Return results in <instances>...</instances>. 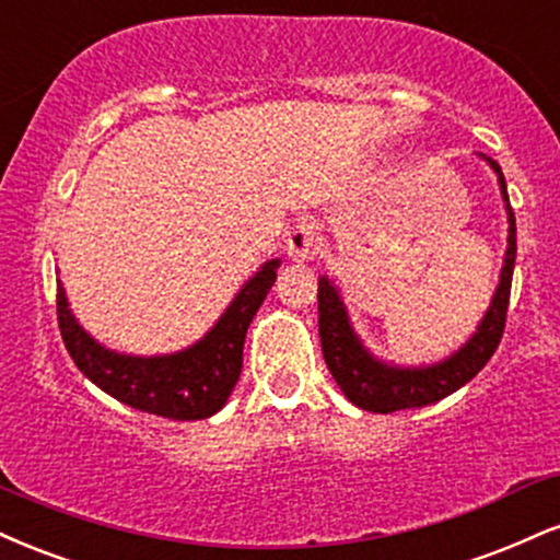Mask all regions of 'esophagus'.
<instances>
[{
	"mask_svg": "<svg viewBox=\"0 0 560 560\" xmlns=\"http://www.w3.org/2000/svg\"><path fill=\"white\" fill-rule=\"evenodd\" d=\"M319 248H322V238L312 222H299V225L288 233L285 254L288 259L295 261V265H306V261H312L314 256L319 254Z\"/></svg>",
	"mask_w": 560,
	"mask_h": 560,
	"instance_id": "obj_1",
	"label": "esophagus"
}]
</instances>
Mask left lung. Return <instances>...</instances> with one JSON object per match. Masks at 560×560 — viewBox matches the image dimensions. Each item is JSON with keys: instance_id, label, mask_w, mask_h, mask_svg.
<instances>
[{"instance_id": "1", "label": "left lung", "mask_w": 560, "mask_h": 560, "mask_svg": "<svg viewBox=\"0 0 560 560\" xmlns=\"http://www.w3.org/2000/svg\"><path fill=\"white\" fill-rule=\"evenodd\" d=\"M482 160L498 175V186H501V196L505 201V214H509V246H505L501 280H498L495 293H492L488 312L479 319L475 335L458 351H453L443 361H435V364L422 366H400L393 364V361L377 359L364 346V340L359 338V332L353 330L338 285L327 275L319 278L317 299L322 353H325L327 370H330L335 383L359 409L393 413L400 409H419V406L435 404V400L451 396L458 387L469 383L488 364L498 343H501L516 261V220L514 209L509 203V190H505L501 164L490 160V156H482Z\"/></svg>"}]
</instances>
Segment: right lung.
Wrapping results in <instances>:
<instances>
[{"label":"right lung","mask_w":560,"mask_h":560,"mask_svg":"<svg viewBox=\"0 0 560 560\" xmlns=\"http://www.w3.org/2000/svg\"><path fill=\"white\" fill-rule=\"evenodd\" d=\"M280 259H269L243 282L212 330L194 346L162 357L112 351L91 338L70 312L62 282H57V322L75 366L96 387L130 409L177 422L212 417L228 404L241 377L243 340L278 278Z\"/></svg>","instance_id":"right-lung-1"}]
</instances>
